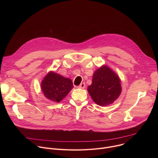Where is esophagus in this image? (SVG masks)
I'll return each mask as SVG.
<instances>
[{
    "instance_id": "obj_1",
    "label": "esophagus",
    "mask_w": 158,
    "mask_h": 158,
    "mask_svg": "<svg viewBox=\"0 0 158 158\" xmlns=\"http://www.w3.org/2000/svg\"><path fill=\"white\" fill-rule=\"evenodd\" d=\"M85 83H84V82H82V83H81L79 86H77V87L79 88V89H84V88H85Z\"/></svg>"
}]
</instances>
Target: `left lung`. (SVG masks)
I'll return each mask as SVG.
<instances>
[{
	"instance_id": "obj_1",
	"label": "left lung",
	"mask_w": 158,
	"mask_h": 158,
	"mask_svg": "<svg viewBox=\"0 0 158 158\" xmlns=\"http://www.w3.org/2000/svg\"><path fill=\"white\" fill-rule=\"evenodd\" d=\"M87 91L98 105L107 106L113 103L121 93L120 79L109 67L102 65L94 72Z\"/></svg>"
}]
</instances>
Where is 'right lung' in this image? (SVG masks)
<instances>
[{
	"label": "right lung",
	"mask_w": 158,
	"mask_h": 158,
	"mask_svg": "<svg viewBox=\"0 0 158 158\" xmlns=\"http://www.w3.org/2000/svg\"><path fill=\"white\" fill-rule=\"evenodd\" d=\"M73 88L72 81L52 71L49 72L41 82L44 96L49 100L59 102Z\"/></svg>",
	"instance_id": "1"
}]
</instances>
